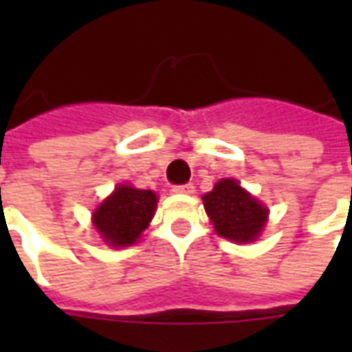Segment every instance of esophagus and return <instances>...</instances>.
Here are the masks:
<instances>
[{
	"mask_svg": "<svg viewBox=\"0 0 352 352\" xmlns=\"http://www.w3.org/2000/svg\"><path fill=\"white\" fill-rule=\"evenodd\" d=\"M195 192V186L193 184H177V186H173V193H179V195H190V193Z\"/></svg>",
	"mask_w": 352,
	"mask_h": 352,
	"instance_id": "obj_1",
	"label": "esophagus"
}]
</instances>
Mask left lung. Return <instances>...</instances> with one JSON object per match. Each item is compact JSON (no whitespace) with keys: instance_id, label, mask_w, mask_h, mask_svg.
Listing matches in <instances>:
<instances>
[{"instance_id":"1","label":"left lung","mask_w":352,"mask_h":352,"mask_svg":"<svg viewBox=\"0 0 352 352\" xmlns=\"http://www.w3.org/2000/svg\"><path fill=\"white\" fill-rule=\"evenodd\" d=\"M203 201L215 232L237 243L256 239L267 221L268 210L245 192L234 179L217 182Z\"/></svg>"}]
</instances>
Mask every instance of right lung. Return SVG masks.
I'll return each mask as SVG.
<instances>
[{
    "label": "right lung",
    "instance_id": "add662e5",
    "mask_svg": "<svg viewBox=\"0 0 352 352\" xmlns=\"http://www.w3.org/2000/svg\"><path fill=\"white\" fill-rule=\"evenodd\" d=\"M157 195L151 190L117 186L93 215L96 230L111 246H129L140 237L155 214Z\"/></svg>",
    "mask_w": 352,
    "mask_h": 352
}]
</instances>
